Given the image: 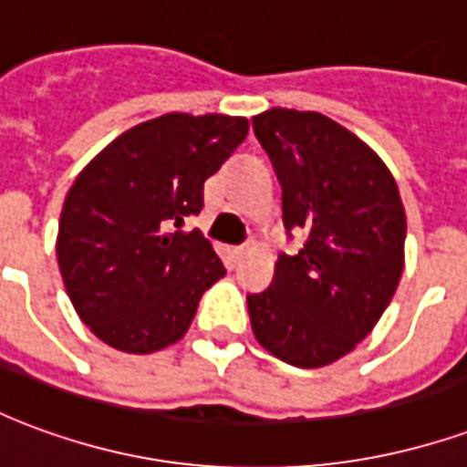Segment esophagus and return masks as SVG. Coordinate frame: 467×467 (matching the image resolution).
Returning a JSON list of instances; mask_svg holds the SVG:
<instances>
[{
	"mask_svg": "<svg viewBox=\"0 0 467 467\" xmlns=\"http://www.w3.org/2000/svg\"><path fill=\"white\" fill-rule=\"evenodd\" d=\"M244 254H247V247H244V244H240V247H234V250H233V260H234V263H240Z\"/></svg>",
	"mask_w": 467,
	"mask_h": 467,
	"instance_id": "34e87169",
	"label": "esophagus"
}]
</instances>
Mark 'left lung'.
I'll return each mask as SVG.
<instances>
[{"mask_svg":"<svg viewBox=\"0 0 467 467\" xmlns=\"http://www.w3.org/2000/svg\"><path fill=\"white\" fill-rule=\"evenodd\" d=\"M254 137L283 187L285 230H305L280 254L265 293L247 295L257 343L295 368L340 360L390 305L405 267V207L390 170L360 137L320 112L273 107Z\"/></svg>","mask_w":467,"mask_h":467,"instance_id":"left-lung-1","label":"left lung"}]
</instances>
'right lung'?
Wrapping results in <instances>:
<instances>
[{
	"label": "right lung",
	"instance_id": "add662e5",
	"mask_svg": "<svg viewBox=\"0 0 467 467\" xmlns=\"http://www.w3.org/2000/svg\"><path fill=\"white\" fill-rule=\"evenodd\" d=\"M230 115L154 117L107 144L67 192L57 263L82 323L109 348L150 355L182 340L224 267L200 230L204 180L244 142Z\"/></svg>",
	"mask_w": 467,
	"mask_h": 467
}]
</instances>
